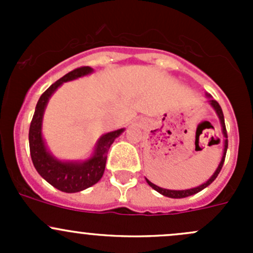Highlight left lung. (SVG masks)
<instances>
[{
  "label": "left lung",
  "instance_id": "left-lung-1",
  "mask_svg": "<svg viewBox=\"0 0 253 253\" xmlns=\"http://www.w3.org/2000/svg\"><path fill=\"white\" fill-rule=\"evenodd\" d=\"M211 103V105L213 106L214 110L216 111V114H218L219 119H220V122H221V127H223V133H224V137H225V144H224V154H223V158H221V162L220 164H219L218 169H216V171L214 172L213 176H211V178H209L208 181H207L206 183H203V185L198 186V187H195V188H191V190H182V191H174V190H165V188H162L159 187V186L154 185V183L150 182L149 180H147L148 185L150 186L152 188H154L155 191H158L159 193H162V195L167 196V197H170V198H185V197H188V196H192L195 195V193L200 192V191H202L203 188H206L207 186L211 185V182H213L214 180L216 178V176L219 175V172H220L221 168H223V164H224V160H225V155H226V150H228V133H226V127H225V121H224V115H223V110H221L220 105H219V103L216 100H211L209 101Z\"/></svg>",
  "mask_w": 253,
  "mask_h": 253
}]
</instances>
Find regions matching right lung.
Here are the masks:
<instances>
[{"label": "right lung", "mask_w": 253, "mask_h": 253, "mask_svg": "<svg viewBox=\"0 0 253 253\" xmlns=\"http://www.w3.org/2000/svg\"><path fill=\"white\" fill-rule=\"evenodd\" d=\"M91 71L93 70L88 66H82V67L71 71L62 78L51 84L40 96L37 108H35L34 116L30 122L29 148L33 164L40 176H42L50 185L62 192H79V191L85 190L98 182L105 170L109 148L115 141V138L124 132V129H117V131L104 134L100 141L98 142L93 157L82 164L58 162L47 153L42 137V121L48 98L63 82L72 81V79L85 76Z\"/></svg>", "instance_id": "1"}]
</instances>
